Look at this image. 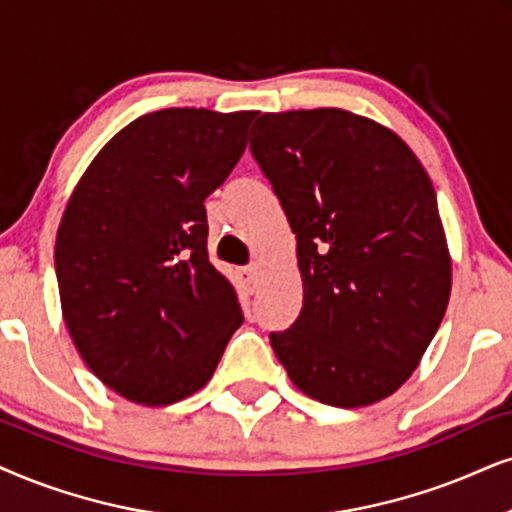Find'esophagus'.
Returning <instances> with one entry per match:
<instances>
[{
    "label": "esophagus",
    "mask_w": 512,
    "mask_h": 512,
    "mask_svg": "<svg viewBox=\"0 0 512 512\" xmlns=\"http://www.w3.org/2000/svg\"><path fill=\"white\" fill-rule=\"evenodd\" d=\"M241 276H243L245 288H248L250 293H255V288H257V276H260V269H257V264H250V267L241 269Z\"/></svg>",
    "instance_id": "34e87169"
}]
</instances>
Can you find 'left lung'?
Listing matches in <instances>:
<instances>
[{"mask_svg": "<svg viewBox=\"0 0 512 512\" xmlns=\"http://www.w3.org/2000/svg\"><path fill=\"white\" fill-rule=\"evenodd\" d=\"M250 151L297 238L304 300L269 333L304 394L354 409L416 371L451 293L437 196L397 134L340 108L264 113Z\"/></svg>", "mask_w": 512, "mask_h": 512, "instance_id": "8db88e82", "label": "left lung"}]
</instances>
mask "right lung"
<instances>
[{
    "mask_svg": "<svg viewBox=\"0 0 512 512\" xmlns=\"http://www.w3.org/2000/svg\"><path fill=\"white\" fill-rule=\"evenodd\" d=\"M252 111L165 108L103 146L56 236L63 319L92 373L137 404L200 390L243 323L208 257L205 198L245 151Z\"/></svg>",
    "mask_w": 512,
    "mask_h": 512,
    "instance_id": "add662e5",
    "label": "right lung"
}]
</instances>
